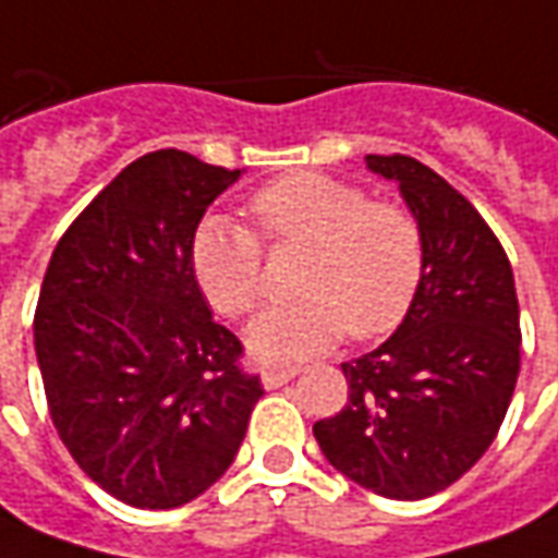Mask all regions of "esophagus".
<instances>
[{"mask_svg":"<svg viewBox=\"0 0 558 558\" xmlns=\"http://www.w3.org/2000/svg\"><path fill=\"white\" fill-rule=\"evenodd\" d=\"M295 374H299L295 365H268V368H263V384L268 389L283 387V384H290Z\"/></svg>","mask_w":558,"mask_h":558,"instance_id":"1","label":"esophagus"}]
</instances>
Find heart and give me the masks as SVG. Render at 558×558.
<instances>
[{"label":"heart","mask_w":558,"mask_h":558,"mask_svg":"<svg viewBox=\"0 0 558 558\" xmlns=\"http://www.w3.org/2000/svg\"><path fill=\"white\" fill-rule=\"evenodd\" d=\"M268 247H305L292 290L247 329L263 362L317 356L344 335L372 341L411 311L423 280V229L396 202H372L362 184L323 171H290L247 202ZM190 266L214 311L241 319L266 295L263 244L247 226L205 217L190 241Z\"/></svg>","instance_id":"obj_1"}]
</instances>
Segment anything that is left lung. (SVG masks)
Wrapping results in <instances>:
<instances>
[{
    "mask_svg": "<svg viewBox=\"0 0 558 558\" xmlns=\"http://www.w3.org/2000/svg\"><path fill=\"white\" fill-rule=\"evenodd\" d=\"M423 229L426 266L384 344L341 365L347 404L314 423L323 456L377 496L416 501L486 453L520 374V305L508 253L477 208L414 157H365Z\"/></svg>",
    "mask_w": 558,
    "mask_h": 558,
    "instance_id": "8db88e82",
    "label": "left lung"
}]
</instances>
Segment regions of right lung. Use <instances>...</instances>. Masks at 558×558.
I'll return each instance as SVG.
<instances>
[{
  "label": "right lung",
  "mask_w": 558,
  "mask_h": 558,
  "mask_svg": "<svg viewBox=\"0 0 558 558\" xmlns=\"http://www.w3.org/2000/svg\"><path fill=\"white\" fill-rule=\"evenodd\" d=\"M239 178L174 147L144 154L45 271L33 332L50 420L89 481L132 508H181L220 481L263 399L190 266L198 220Z\"/></svg>",
  "instance_id": "right-lung-1"
}]
</instances>
